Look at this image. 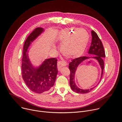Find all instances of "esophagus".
Listing matches in <instances>:
<instances>
[{
	"label": "esophagus",
	"instance_id": "esophagus-1",
	"mask_svg": "<svg viewBox=\"0 0 122 122\" xmlns=\"http://www.w3.org/2000/svg\"><path fill=\"white\" fill-rule=\"evenodd\" d=\"M67 63L65 61H60L58 62L57 63V67H58V69L59 70L61 67H63V66H66Z\"/></svg>",
	"mask_w": 122,
	"mask_h": 122
}]
</instances>
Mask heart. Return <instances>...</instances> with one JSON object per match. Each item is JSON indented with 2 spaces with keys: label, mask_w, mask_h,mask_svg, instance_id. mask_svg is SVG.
I'll use <instances>...</instances> for the list:
<instances>
[{
  "label": "heart",
  "mask_w": 122,
  "mask_h": 122,
  "mask_svg": "<svg viewBox=\"0 0 122 122\" xmlns=\"http://www.w3.org/2000/svg\"><path fill=\"white\" fill-rule=\"evenodd\" d=\"M65 29L61 31L59 40L62 53L69 58H77L85 52L89 37L84 29ZM78 32H77V31Z\"/></svg>",
  "instance_id": "heart-1"
}]
</instances>
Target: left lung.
<instances>
[{"instance_id":"left-lung-1","label":"left lung","mask_w":122,"mask_h":122,"mask_svg":"<svg viewBox=\"0 0 122 122\" xmlns=\"http://www.w3.org/2000/svg\"><path fill=\"white\" fill-rule=\"evenodd\" d=\"M91 35H92V41L91 46H90L89 50L88 53L90 54L94 55L95 56L92 58L96 59L98 61L101 67L102 68V74L101 80L102 78L103 69H104V61L103 58L105 57V53L104 49L103 47V44L101 39L99 37L98 35L94 32L93 30L91 31ZM90 57L83 56L73 59L72 61L69 64V68L70 71V85L71 89L76 92L77 93H87L91 91L94 87L96 86L91 88L88 89H82L79 88L76 84L75 81V73L76 71L77 68L79 64H80L82 61H85L86 59H89Z\"/></svg>"}]
</instances>
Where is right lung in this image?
I'll list each match as a JSON object with an SVG mask.
<instances>
[{"instance_id":"add662e5","label":"right lung","mask_w":122,"mask_h":122,"mask_svg":"<svg viewBox=\"0 0 122 122\" xmlns=\"http://www.w3.org/2000/svg\"><path fill=\"white\" fill-rule=\"evenodd\" d=\"M43 31L42 28H36L27 37L23 45L21 63L22 77L24 82L31 91L39 94L52 88L58 73L56 58L46 59L38 68H35L26 53L31 43Z\"/></svg>"}]
</instances>
